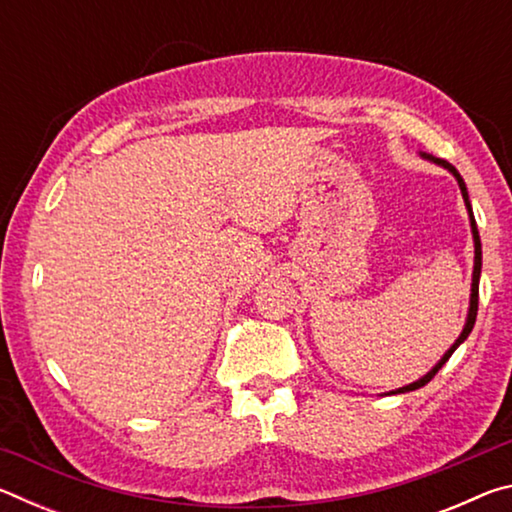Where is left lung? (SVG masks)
<instances>
[{
	"mask_svg": "<svg viewBox=\"0 0 512 512\" xmlns=\"http://www.w3.org/2000/svg\"><path fill=\"white\" fill-rule=\"evenodd\" d=\"M424 158H429V160H433L436 164H440V167H445V169H449L456 176V180H458V187H461V194H463V201H465V205H467V212H470V221H472V235H474V273H472V298H470V314H467V323H465V327H463V334L458 336V341L452 345V348L447 350V354L443 359L438 361V366L433 368L431 372H427V375H424L422 379H418V381H413V384H409V386H404V388H400V391H395V393H409V391H415V388H422L424 384H429V381L436 377V372L445 366L447 363V359L452 357L454 354V350L458 348V345H461L467 336H470V332H472V327H474V323H476V311H479V277H481V239H479V230H476V221H474V214H472V205H470V196H467V187H465V183H463V178H461V173H458L452 164H449L447 160H440V158H431V155H424Z\"/></svg>",
	"mask_w": 512,
	"mask_h": 512,
	"instance_id": "1",
	"label": "left lung"
}]
</instances>
